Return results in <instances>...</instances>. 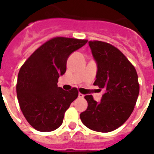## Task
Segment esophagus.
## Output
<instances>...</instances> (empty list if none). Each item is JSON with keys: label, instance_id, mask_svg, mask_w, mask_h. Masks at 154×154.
Masks as SVG:
<instances>
[{"label": "esophagus", "instance_id": "1", "mask_svg": "<svg viewBox=\"0 0 154 154\" xmlns=\"http://www.w3.org/2000/svg\"><path fill=\"white\" fill-rule=\"evenodd\" d=\"M79 98H80V99H83L84 98V95L83 94H82V93H79Z\"/></svg>", "mask_w": 154, "mask_h": 154}]
</instances>
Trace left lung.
Segmentation results:
<instances>
[{
	"label": "left lung",
	"instance_id": "obj_1",
	"mask_svg": "<svg viewBox=\"0 0 154 154\" xmlns=\"http://www.w3.org/2000/svg\"><path fill=\"white\" fill-rule=\"evenodd\" d=\"M98 71L94 85L104 89L100 102L85 96L88 107L80 114L86 127L101 133L119 128L133 112L139 92L138 75L133 64L117 48L101 41H89Z\"/></svg>",
	"mask_w": 154,
	"mask_h": 154
}]
</instances>
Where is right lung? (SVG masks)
<instances>
[{
	"mask_svg": "<svg viewBox=\"0 0 154 154\" xmlns=\"http://www.w3.org/2000/svg\"><path fill=\"white\" fill-rule=\"evenodd\" d=\"M86 42L53 38L37 48L21 67L16 85L19 106L28 123L38 131L58 129L65 111L78 97L77 88L65 91L57 82L66 71L68 57Z\"/></svg>",
	"mask_w": 154,
	"mask_h": 154,
	"instance_id": "1",
	"label": "right lung"
}]
</instances>
